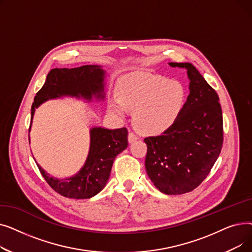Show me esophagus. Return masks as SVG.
<instances>
[{
  "label": "esophagus",
  "mask_w": 252,
  "mask_h": 252,
  "mask_svg": "<svg viewBox=\"0 0 252 252\" xmlns=\"http://www.w3.org/2000/svg\"><path fill=\"white\" fill-rule=\"evenodd\" d=\"M127 140H128V143H133V142L138 140V136L134 133H131V131H129L128 136H127Z\"/></svg>",
  "instance_id": "34e87169"
}]
</instances>
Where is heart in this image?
Segmentation results:
<instances>
[{
  "label": "heart",
  "instance_id": "heart-1",
  "mask_svg": "<svg viewBox=\"0 0 252 252\" xmlns=\"http://www.w3.org/2000/svg\"><path fill=\"white\" fill-rule=\"evenodd\" d=\"M116 92L118 99L109 101V110L122 117L126 110L134 112L135 126L149 135L160 134L177 122L187 96L181 82L148 72L124 76Z\"/></svg>",
  "mask_w": 252,
  "mask_h": 252
}]
</instances>
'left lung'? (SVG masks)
Masks as SVG:
<instances>
[{"mask_svg": "<svg viewBox=\"0 0 252 252\" xmlns=\"http://www.w3.org/2000/svg\"><path fill=\"white\" fill-rule=\"evenodd\" d=\"M168 65L187 70L190 93L177 122L162 135L145 138V167L158 190L178 195L199 186L217 161L222 146V114L217 92L193 64Z\"/></svg>", "mask_w": 252, "mask_h": 252, "instance_id": "1", "label": "left lung"}]
</instances>
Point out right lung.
<instances>
[{"label": "right lung", "instance_id": "right-lung-1", "mask_svg": "<svg viewBox=\"0 0 252 252\" xmlns=\"http://www.w3.org/2000/svg\"><path fill=\"white\" fill-rule=\"evenodd\" d=\"M106 71L100 65H84L76 68H54L36 93L32 106V127L35 109L52 99L71 97L86 102L105 99ZM127 147L126 127L109 129L95 126L90 129V149L84 166L69 178L51 177L36 163L42 176L60 195L73 199H88L97 195L107 183L115 157Z\"/></svg>", "mask_w": 252, "mask_h": 252}]
</instances>
